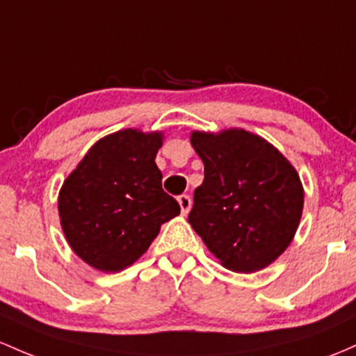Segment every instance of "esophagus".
Segmentation results:
<instances>
[{
  "label": "esophagus",
  "mask_w": 356,
  "mask_h": 356,
  "mask_svg": "<svg viewBox=\"0 0 356 356\" xmlns=\"http://www.w3.org/2000/svg\"><path fill=\"white\" fill-rule=\"evenodd\" d=\"M177 201H179V206H181L182 214L189 213V209H191V197L187 196V194H182V196L177 197Z\"/></svg>",
  "instance_id": "esophagus-1"
}]
</instances>
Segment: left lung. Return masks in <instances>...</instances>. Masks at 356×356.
<instances>
[{
    "instance_id": "obj_1",
    "label": "left lung",
    "mask_w": 356,
    "mask_h": 356,
    "mask_svg": "<svg viewBox=\"0 0 356 356\" xmlns=\"http://www.w3.org/2000/svg\"><path fill=\"white\" fill-rule=\"evenodd\" d=\"M204 181L194 191L189 222L228 270L252 273L291 245L304 206L300 179L267 140L250 131H193Z\"/></svg>"
}]
</instances>
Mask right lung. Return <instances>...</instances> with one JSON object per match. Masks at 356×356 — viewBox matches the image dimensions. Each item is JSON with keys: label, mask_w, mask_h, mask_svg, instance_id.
Instances as JSON below:
<instances>
[{"label": "right lung", "mask_w": 356, "mask_h": 356, "mask_svg": "<svg viewBox=\"0 0 356 356\" xmlns=\"http://www.w3.org/2000/svg\"><path fill=\"white\" fill-rule=\"evenodd\" d=\"M162 134L121 130L89 148L58 193L70 248L103 272H120L147 252L160 226L181 213L162 189L155 155Z\"/></svg>", "instance_id": "obj_1"}]
</instances>
